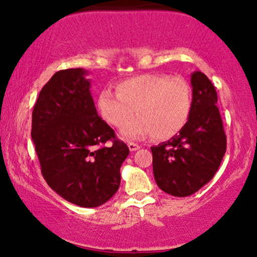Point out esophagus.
Wrapping results in <instances>:
<instances>
[{
  "label": "esophagus",
  "mask_w": 257,
  "mask_h": 257,
  "mask_svg": "<svg viewBox=\"0 0 257 257\" xmlns=\"http://www.w3.org/2000/svg\"><path fill=\"white\" fill-rule=\"evenodd\" d=\"M128 148H129V150L132 151H136V150H139L140 149V146L137 143H134V142H128Z\"/></svg>",
  "instance_id": "34e87169"
}]
</instances>
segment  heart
Instances as JSON below:
<instances>
[{
  "instance_id": "obj_1",
  "label": "heart",
  "mask_w": 257,
  "mask_h": 257,
  "mask_svg": "<svg viewBox=\"0 0 257 257\" xmlns=\"http://www.w3.org/2000/svg\"><path fill=\"white\" fill-rule=\"evenodd\" d=\"M117 93L103 89L96 107L107 123L123 127L137 111L140 115L121 130L124 139H140L153 134L168 140L185 127L192 111V91L187 81L166 74H141L117 84Z\"/></svg>"
}]
</instances>
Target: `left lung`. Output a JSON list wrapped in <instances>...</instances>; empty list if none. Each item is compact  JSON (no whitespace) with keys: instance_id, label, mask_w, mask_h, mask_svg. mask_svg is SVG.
<instances>
[{"instance_id":"1","label":"left lung","mask_w":257,"mask_h":257,"mask_svg":"<svg viewBox=\"0 0 257 257\" xmlns=\"http://www.w3.org/2000/svg\"><path fill=\"white\" fill-rule=\"evenodd\" d=\"M191 86L192 111L186 125L168 142L151 147L155 180L175 197L191 196L206 185L226 153L214 86L200 71L191 74Z\"/></svg>"}]
</instances>
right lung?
Masks as SVG:
<instances>
[{
	"label": "right lung",
	"instance_id": "add662e5",
	"mask_svg": "<svg viewBox=\"0 0 257 257\" xmlns=\"http://www.w3.org/2000/svg\"><path fill=\"white\" fill-rule=\"evenodd\" d=\"M84 68L46 82L32 111L31 137L46 183L65 200L97 207L117 192L127 144L97 115ZM107 140L112 146H102Z\"/></svg>",
	"mask_w": 257,
	"mask_h": 257
}]
</instances>
